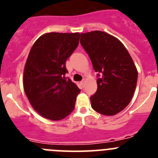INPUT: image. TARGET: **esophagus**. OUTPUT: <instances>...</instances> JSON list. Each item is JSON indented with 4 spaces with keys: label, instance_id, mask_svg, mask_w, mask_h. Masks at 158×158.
Listing matches in <instances>:
<instances>
[{
    "label": "esophagus",
    "instance_id": "obj_1",
    "mask_svg": "<svg viewBox=\"0 0 158 158\" xmlns=\"http://www.w3.org/2000/svg\"><path fill=\"white\" fill-rule=\"evenodd\" d=\"M85 80H83L80 82L81 85L82 87H84V86H85Z\"/></svg>",
    "mask_w": 158,
    "mask_h": 158
}]
</instances>
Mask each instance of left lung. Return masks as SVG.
Instances as JSON below:
<instances>
[{"instance_id":"8db88e82","label":"left lung","mask_w":158,"mask_h":158,"mask_svg":"<svg viewBox=\"0 0 158 158\" xmlns=\"http://www.w3.org/2000/svg\"><path fill=\"white\" fill-rule=\"evenodd\" d=\"M81 44L99 73L97 90L90 97L92 107L102 115H116L135 92L138 71L133 60L118 39L101 31L81 33Z\"/></svg>"}]
</instances>
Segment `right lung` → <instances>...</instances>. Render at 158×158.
I'll return each instance as SVG.
<instances>
[{"label": "right lung", "instance_id": "right-lung-1", "mask_svg": "<svg viewBox=\"0 0 158 158\" xmlns=\"http://www.w3.org/2000/svg\"><path fill=\"white\" fill-rule=\"evenodd\" d=\"M81 35L51 32L32 46L23 71V89L32 107L40 115L61 120L74 109L81 90L70 79L65 62L77 47Z\"/></svg>", "mask_w": 158, "mask_h": 158}]
</instances>
